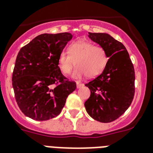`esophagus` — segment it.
Instances as JSON below:
<instances>
[{
  "mask_svg": "<svg viewBox=\"0 0 153 153\" xmlns=\"http://www.w3.org/2000/svg\"><path fill=\"white\" fill-rule=\"evenodd\" d=\"M76 85H77V88L79 89V88H82V87H83L84 84L80 82H76Z\"/></svg>",
  "mask_w": 153,
  "mask_h": 153,
  "instance_id": "esophagus-1",
  "label": "esophagus"
}]
</instances>
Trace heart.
Segmentation results:
<instances>
[{
	"mask_svg": "<svg viewBox=\"0 0 153 153\" xmlns=\"http://www.w3.org/2000/svg\"><path fill=\"white\" fill-rule=\"evenodd\" d=\"M107 62L108 55L105 49L86 40L71 43L67 53L61 51L57 59L58 67L64 75L69 74L75 64L76 68L72 74L74 79H80L85 75L90 79L95 78L104 71Z\"/></svg>",
	"mask_w": 153,
	"mask_h": 153,
	"instance_id": "heart-1",
	"label": "heart"
}]
</instances>
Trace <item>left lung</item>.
Returning <instances> with one entry per match:
<instances>
[{
  "mask_svg": "<svg viewBox=\"0 0 153 153\" xmlns=\"http://www.w3.org/2000/svg\"><path fill=\"white\" fill-rule=\"evenodd\" d=\"M88 36L105 49L109 59L102 74L85 85L91 96L84 105L92 118L108 123L121 117L133 102L134 67L126 47L110 35L89 32Z\"/></svg>",
  "mask_w": 153,
  "mask_h": 153,
  "instance_id": "left-lung-1",
  "label": "left lung"
}]
</instances>
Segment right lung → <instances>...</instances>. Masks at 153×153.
<instances>
[{"mask_svg":"<svg viewBox=\"0 0 153 153\" xmlns=\"http://www.w3.org/2000/svg\"><path fill=\"white\" fill-rule=\"evenodd\" d=\"M72 36L69 32L41 34L18 53L12 81L16 101L25 116L36 121L54 118L76 89L57 65L59 54Z\"/></svg>","mask_w":153,"mask_h":153,"instance_id":"1","label":"right lung"}]
</instances>
